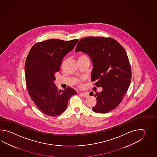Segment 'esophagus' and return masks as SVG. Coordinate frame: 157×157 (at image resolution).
<instances>
[{
    "mask_svg": "<svg viewBox=\"0 0 157 157\" xmlns=\"http://www.w3.org/2000/svg\"><path fill=\"white\" fill-rule=\"evenodd\" d=\"M80 94L82 97H83V98H87V97H89V94L81 93Z\"/></svg>",
    "mask_w": 157,
    "mask_h": 157,
    "instance_id": "34e87169",
    "label": "esophagus"
}]
</instances>
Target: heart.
Wrapping results in <instances>:
<instances>
[{
    "instance_id": "b5f03b06",
    "label": "heart",
    "mask_w": 157,
    "mask_h": 157,
    "mask_svg": "<svg viewBox=\"0 0 157 157\" xmlns=\"http://www.w3.org/2000/svg\"><path fill=\"white\" fill-rule=\"evenodd\" d=\"M89 59L88 57H87L86 56L84 55V54H81L80 55L79 57H78V60H81V59ZM84 80H77L76 82H77L78 85L80 87H82L83 86V82Z\"/></svg>"
}]
</instances>
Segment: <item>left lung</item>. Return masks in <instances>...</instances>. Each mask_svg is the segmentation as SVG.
I'll list each match as a JSON object with an SVG mask.
<instances>
[{
    "mask_svg": "<svg viewBox=\"0 0 157 157\" xmlns=\"http://www.w3.org/2000/svg\"><path fill=\"white\" fill-rule=\"evenodd\" d=\"M75 51L87 54L91 58L93 69L91 81L101 92L90 95L97 97L94 112L106 113L116 108L127 93L131 80V69L124 47L111 37L89 36L78 41Z\"/></svg>",
    "mask_w": 157,
    "mask_h": 157,
    "instance_id": "left-lung-1",
    "label": "left lung"
}]
</instances>
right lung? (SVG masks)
I'll use <instances>...</instances> for the list:
<instances>
[{
  "instance_id": "1",
  "label": "right lung",
  "mask_w": 157,
  "mask_h": 157,
  "mask_svg": "<svg viewBox=\"0 0 157 157\" xmlns=\"http://www.w3.org/2000/svg\"><path fill=\"white\" fill-rule=\"evenodd\" d=\"M78 41L45 40L35 44L27 56L25 66L27 89L38 109L47 116L56 117L62 113L71 97L77 94L70 87L58 90L54 81L64 57Z\"/></svg>"
}]
</instances>
